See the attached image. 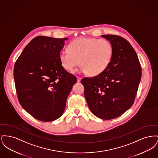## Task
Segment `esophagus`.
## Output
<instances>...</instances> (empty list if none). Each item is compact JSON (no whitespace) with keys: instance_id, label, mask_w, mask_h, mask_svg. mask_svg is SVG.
I'll use <instances>...</instances> for the list:
<instances>
[{"instance_id":"esophagus-1","label":"esophagus","mask_w":158,"mask_h":158,"mask_svg":"<svg viewBox=\"0 0 158 158\" xmlns=\"http://www.w3.org/2000/svg\"><path fill=\"white\" fill-rule=\"evenodd\" d=\"M81 79H82V78H81V77L77 76V82H81Z\"/></svg>"}]
</instances>
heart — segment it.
Returning <instances> with one entry per match:
<instances>
[{
    "label": "heart",
    "mask_w": 158,
    "mask_h": 158,
    "mask_svg": "<svg viewBox=\"0 0 158 158\" xmlns=\"http://www.w3.org/2000/svg\"><path fill=\"white\" fill-rule=\"evenodd\" d=\"M69 49L62 50L59 54L61 64L68 71L81 63L77 72L98 75L106 69L113 58V47L105 39L79 38L70 44Z\"/></svg>",
    "instance_id": "1"
}]
</instances>
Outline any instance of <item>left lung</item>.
<instances>
[{
  "mask_svg": "<svg viewBox=\"0 0 158 158\" xmlns=\"http://www.w3.org/2000/svg\"><path fill=\"white\" fill-rule=\"evenodd\" d=\"M113 47L112 60L102 73L85 77L81 83L91 112L104 120L115 118L133 104L142 69L133 47L124 38L102 35Z\"/></svg>",
  "mask_w": 158,
  "mask_h": 158,
  "instance_id": "1",
  "label": "left lung"
}]
</instances>
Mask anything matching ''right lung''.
Returning <instances> with one entry per match:
<instances>
[{
  "mask_svg": "<svg viewBox=\"0 0 158 158\" xmlns=\"http://www.w3.org/2000/svg\"><path fill=\"white\" fill-rule=\"evenodd\" d=\"M68 38L38 36L25 47L14 69L15 88L23 108L38 120L59 118L77 79L61 66L59 54Z\"/></svg>",
  "mask_w": 158,
  "mask_h": 158,
  "instance_id": "right-lung-1",
  "label": "right lung"
}]
</instances>
